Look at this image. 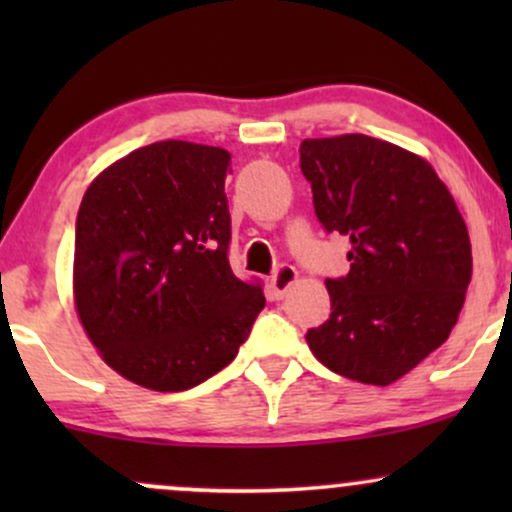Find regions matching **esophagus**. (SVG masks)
<instances>
[{"instance_id": "1", "label": "esophagus", "mask_w": 512, "mask_h": 512, "mask_svg": "<svg viewBox=\"0 0 512 512\" xmlns=\"http://www.w3.org/2000/svg\"><path fill=\"white\" fill-rule=\"evenodd\" d=\"M296 279H298V272H296V267H293V264H279V267H276V272L272 274L274 296L284 298L286 291H289L291 286L296 284Z\"/></svg>"}]
</instances>
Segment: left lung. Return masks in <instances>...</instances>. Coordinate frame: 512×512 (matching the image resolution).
I'll list each match as a JSON object with an SVG mask.
<instances>
[{
  "mask_svg": "<svg viewBox=\"0 0 512 512\" xmlns=\"http://www.w3.org/2000/svg\"><path fill=\"white\" fill-rule=\"evenodd\" d=\"M317 221L349 238V274L327 279L330 320L305 334L332 373L390 385L450 337L472 279L462 214L424 158L366 134L305 139Z\"/></svg>",
  "mask_w": 512,
  "mask_h": 512,
  "instance_id": "8db88e82",
  "label": "left lung"
}]
</instances>
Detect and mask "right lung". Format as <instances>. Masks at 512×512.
Segmentation results:
<instances>
[{
    "mask_svg": "<svg viewBox=\"0 0 512 512\" xmlns=\"http://www.w3.org/2000/svg\"><path fill=\"white\" fill-rule=\"evenodd\" d=\"M219 146L166 139L105 168L81 199L74 301L105 363L156 392L226 368L264 308L228 264L231 214Z\"/></svg>",
    "mask_w": 512,
    "mask_h": 512,
    "instance_id": "right-lung-1",
    "label": "right lung"
}]
</instances>
